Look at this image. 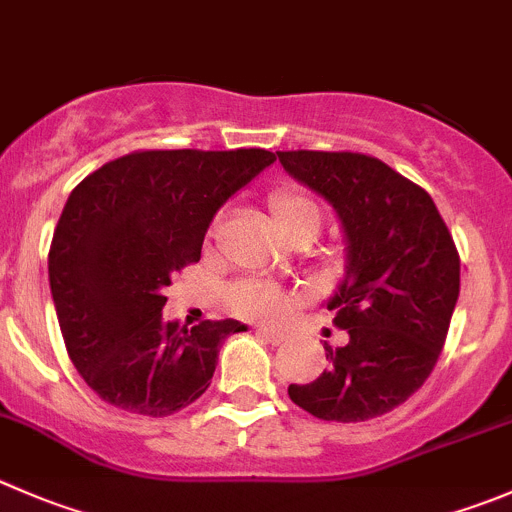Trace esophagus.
Returning <instances> with one entry per match:
<instances>
[{
  "instance_id": "1",
  "label": "esophagus",
  "mask_w": 512,
  "mask_h": 512,
  "mask_svg": "<svg viewBox=\"0 0 512 512\" xmlns=\"http://www.w3.org/2000/svg\"><path fill=\"white\" fill-rule=\"evenodd\" d=\"M257 335H262V337H265V340H270L272 345H280V342L287 340L285 332L272 330V327H260V330H257Z\"/></svg>"
}]
</instances>
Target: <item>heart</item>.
<instances>
[{"label":"heart","mask_w":512,"mask_h":512,"mask_svg":"<svg viewBox=\"0 0 512 512\" xmlns=\"http://www.w3.org/2000/svg\"><path fill=\"white\" fill-rule=\"evenodd\" d=\"M267 212L275 230L290 242L315 240L322 230V210L297 187H275L267 195ZM217 222L212 225V235ZM227 307L245 320H280L295 307L297 297L265 280H240L227 287Z\"/></svg>","instance_id":"obj_1"}]
</instances>
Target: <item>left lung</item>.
I'll list each match as a JSON object with an SVG mask.
<instances>
[{"instance_id":"obj_1","label":"left lung","mask_w":512,"mask_h":512,"mask_svg":"<svg viewBox=\"0 0 512 512\" xmlns=\"http://www.w3.org/2000/svg\"><path fill=\"white\" fill-rule=\"evenodd\" d=\"M282 167L320 192L347 237V277L327 302L345 347L325 342L327 370L290 385L320 420L380 418L423 388L443 352L460 295V255L433 197L360 152H277Z\"/></svg>"}]
</instances>
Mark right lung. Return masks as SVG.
<instances>
[{
    "label": "right lung",
    "mask_w": 512,
    "mask_h": 512,
    "mask_svg": "<svg viewBox=\"0 0 512 512\" xmlns=\"http://www.w3.org/2000/svg\"><path fill=\"white\" fill-rule=\"evenodd\" d=\"M275 160L260 147L137 150L74 187L49 247V287L69 360L104 403L167 418L210 388L222 340L245 325L165 322V287L200 262L227 197Z\"/></svg>",
    "instance_id": "right-lung-1"
}]
</instances>
